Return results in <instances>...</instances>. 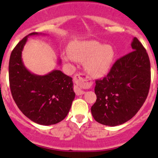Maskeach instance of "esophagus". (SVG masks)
<instances>
[{
	"label": "esophagus",
	"instance_id": "34e87169",
	"mask_svg": "<svg viewBox=\"0 0 158 158\" xmlns=\"http://www.w3.org/2000/svg\"><path fill=\"white\" fill-rule=\"evenodd\" d=\"M74 81L76 82V85L74 87V90L76 94L77 95H83L85 93V92L81 88V85H86L87 81H88L86 77H85L82 74H76L74 76Z\"/></svg>",
	"mask_w": 158,
	"mask_h": 158
}]
</instances>
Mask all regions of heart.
<instances>
[{
    "label": "heart",
    "instance_id": "heart-1",
    "mask_svg": "<svg viewBox=\"0 0 158 158\" xmlns=\"http://www.w3.org/2000/svg\"><path fill=\"white\" fill-rule=\"evenodd\" d=\"M114 50L111 46L96 40L76 41L69 47V52L63 53L64 61H76L85 63V69L93 78L106 76L114 61Z\"/></svg>",
    "mask_w": 158,
    "mask_h": 158
}]
</instances>
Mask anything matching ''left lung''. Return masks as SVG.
Segmentation results:
<instances>
[{"instance_id": "1", "label": "left lung", "mask_w": 158, "mask_h": 158, "mask_svg": "<svg viewBox=\"0 0 158 158\" xmlns=\"http://www.w3.org/2000/svg\"><path fill=\"white\" fill-rule=\"evenodd\" d=\"M131 52L118 60L109 74L95 81L97 99L91 108L94 119L117 126L137 114L145 102L151 83V64L147 51L136 37Z\"/></svg>"}]
</instances>
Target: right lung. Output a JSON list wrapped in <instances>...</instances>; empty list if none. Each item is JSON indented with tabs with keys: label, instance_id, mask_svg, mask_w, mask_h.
<instances>
[{
	"label": "right lung",
	"instance_id": "1",
	"mask_svg": "<svg viewBox=\"0 0 158 158\" xmlns=\"http://www.w3.org/2000/svg\"><path fill=\"white\" fill-rule=\"evenodd\" d=\"M31 33L13 49L9 61V81L13 98L17 107L32 122L42 125L59 123L66 117L76 94L73 79L60 70L44 76L34 74L26 68L22 51ZM59 64L61 63L59 60Z\"/></svg>",
	"mask_w": 158,
	"mask_h": 158
}]
</instances>
